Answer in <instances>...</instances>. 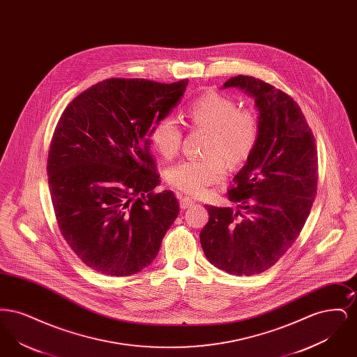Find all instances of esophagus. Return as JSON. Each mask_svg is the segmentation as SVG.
I'll return each instance as SVG.
<instances>
[{
    "label": "esophagus",
    "mask_w": 357,
    "mask_h": 357,
    "mask_svg": "<svg viewBox=\"0 0 357 357\" xmlns=\"http://www.w3.org/2000/svg\"><path fill=\"white\" fill-rule=\"evenodd\" d=\"M179 204H181V208L186 210L190 206L194 204V201H192L191 198H188V197H181V198H179Z\"/></svg>",
    "instance_id": "esophagus-1"
}]
</instances>
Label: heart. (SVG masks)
Instances as JSON below:
<instances>
[{
	"label": "heart",
	"instance_id": "obj_1",
	"mask_svg": "<svg viewBox=\"0 0 357 357\" xmlns=\"http://www.w3.org/2000/svg\"><path fill=\"white\" fill-rule=\"evenodd\" d=\"M185 119L191 128L210 131L207 153L211 156L179 162L167 170L166 179L174 188L198 197L223 179L224 158L229 165L238 166L250 158L258 142L259 124L252 111L239 109L237 102L217 92H208L191 102L185 111ZM182 137V128L172 116L156 120L150 130L153 149L167 159L179 153Z\"/></svg>",
	"mask_w": 357,
	"mask_h": 357
}]
</instances>
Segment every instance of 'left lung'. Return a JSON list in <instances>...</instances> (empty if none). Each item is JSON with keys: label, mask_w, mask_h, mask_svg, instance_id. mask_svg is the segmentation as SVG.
<instances>
[{"label": "left lung", "mask_w": 357, "mask_h": 357, "mask_svg": "<svg viewBox=\"0 0 357 357\" xmlns=\"http://www.w3.org/2000/svg\"><path fill=\"white\" fill-rule=\"evenodd\" d=\"M222 88L255 100L259 135L227 192L231 207L206 206L199 233L206 258L229 274L252 275L273 266L305 225L317 188L314 136L298 104L259 79L238 75Z\"/></svg>", "instance_id": "1"}]
</instances>
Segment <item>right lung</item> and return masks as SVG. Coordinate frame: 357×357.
<instances>
[{"label":"right lung","mask_w":357,"mask_h":357,"mask_svg":"<svg viewBox=\"0 0 357 357\" xmlns=\"http://www.w3.org/2000/svg\"><path fill=\"white\" fill-rule=\"evenodd\" d=\"M188 80L107 79L69 102L48 153V183L61 234L86 266L131 275L149 266L179 213L160 183L150 130L183 96Z\"/></svg>","instance_id":"obj_1"}]
</instances>
